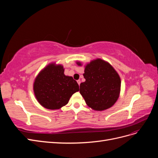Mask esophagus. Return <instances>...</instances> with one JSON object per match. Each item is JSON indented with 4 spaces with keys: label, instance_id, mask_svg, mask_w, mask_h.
Here are the masks:
<instances>
[{
    "label": "esophagus",
    "instance_id": "esophagus-1",
    "mask_svg": "<svg viewBox=\"0 0 158 158\" xmlns=\"http://www.w3.org/2000/svg\"><path fill=\"white\" fill-rule=\"evenodd\" d=\"M77 83H78V85H80V83H81V81H80V80H77Z\"/></svg>",
    "mask_w": 158,
    "mask_h": 158
}]
</instances>
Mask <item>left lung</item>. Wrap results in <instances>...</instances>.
Listing matches in <instances>:
<instances>
[{
  "instance_id": "obj_1",
  "label": "left lung",
  "mask_w": 158,
  "mask_h": 158,
  "mask_svg": "<svg viewBox=\"0 0 158 158\" xmlns=\"http://www.w3.org/2000/svg\"><path fill=\"white\" fill-rule=\"evenodd\" d=\"M76 64L82 66L80 62ZM85 81L80 85V93L87 106L95 111H103L116 103L121 92V81L117 72L108 62L93 60L85 66Z\"/></svg>"
}]
</instances>
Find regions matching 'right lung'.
<instances>
[{
	"label": "right lung",
	"mask_w": 158,
	"mask_h": 158,
	"mask_svg": "<svg viewBox=\"0 0 158 158\" xmlns=\"http://www.w3.org/2000/svg\"><path fill=\"white\" fill-rule=\"evenodd\" d=\"M62 64L51 63L37 74L33 82V92L41 106L59 109L69 103L70 97L79 91V85L72 76L64 74Z\"/></svg>",
	"instance_id": "1"
}]
</instances>
